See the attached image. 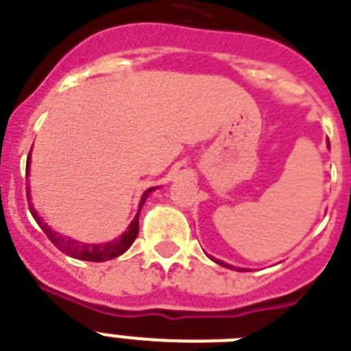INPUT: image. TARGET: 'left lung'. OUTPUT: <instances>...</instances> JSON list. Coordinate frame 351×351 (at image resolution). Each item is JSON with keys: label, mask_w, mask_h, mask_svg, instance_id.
Instances as JSON below:
<instances>
[{"label": "left lung", "mask_w": 351, "mask_h": 351, "mask_svg": "<svg viewBox=\"0 0 351 351\" xmlns=\"http://www.w3.org/2000/svg\"><path fill=\"white\" fill-rule=\"evenodd\" d=\"M217 262V264H221V266H225V267H230V266H228V264H223V262H221V261H216ZM239 271H243V269H239Z\"/></svg>", "instance_id": "1"}]
</instances>
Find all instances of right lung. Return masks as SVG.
<instances>
[{
  "mask_svg": "<svg viewBox=\"0 0 351 351\" xmlns=\"http://www.w3.org/2000/svg\"><path fill=\"white\" fill-rule=\"evenodd\" d=\"M28 167H30V158L26 162V175H28ZM153 189H148L146 193L143 194V198H141L139 203V212H137V216L135 219L132 221L130 226H128V230L125 234L117 237V239L110 241V243H103V244H84L78 243V241H73L69 237H64V235L57 234V232H53L46 223L43 221V217L37 214V210L34 208V205L30 203V191H26V196H28V205H30V212L34 219L37 221V225L40 226L44 230V234L48 235V239L51 241L62 253H66L69 257L80 258V261H90V262H105L110 261L114 257H119L121 253H125L126 250L130 248L132 243L135 241L137 234H139V214L141 208H143L144 202L148 198V194L152 193Z\"/></svg>",
  "mask_w": 351,
  "mask_h": 351,
  "instance_id": "obj_1",
  "label": "right lung"
}]
</instances>
